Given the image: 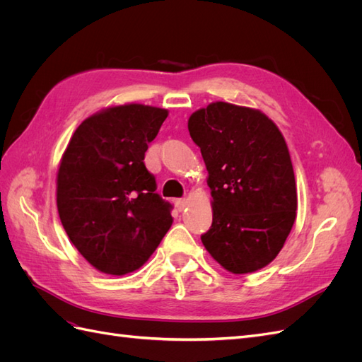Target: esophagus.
I'll return each instance as SVG.
<instances>
[{
	"label": "esophagus",
	"instance_id": "obj_1",
	"mask_svg": "<svg viewBox=\"0 0 362 362\" xmlns=\"http://www.w3.org/2000/svg\"><path fill=\"white\" fill-rule=\"evenodd\" d=\"M175 208H177L178 211H182L184 208H185V205H187V202H185V199H175Z\"/></svg>",
	"mask_w": 362,
	"mask_h": 362
}]
</instances>
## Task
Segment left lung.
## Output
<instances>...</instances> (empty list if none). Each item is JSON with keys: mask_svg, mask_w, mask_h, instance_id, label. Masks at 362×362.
I'll use <instances>...</instances> for the list:
<instances>
[{"mask_svg": "<svg viewBox=\"0 0 362 362\" xmlns=\"http://www.w3.org/2000/svg\"><path fill=\"white\" fill-rule=\"evenodd\" d=\"M189 131L213 196L205 249L237 275L262 269L279 254L298 210L286 140L266 115L228 103L194 112Z\"/></svg>", "mask_w": 362, "mask_h": 362, "instance_id": "obj_1", "label": "left lung"}]
</instances>
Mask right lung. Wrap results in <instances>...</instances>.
<instances>
[{"mask_svg":"<svg viewBox=\"0 0 362 362\" xmlns=\"http://www.w3.org/2000/svg\"><path fill=\"white\" fill-rule=\"evenodd\" d=\"M168 110L127 104L75 129L57 173V208L74 246L108 275L134 272L172 225V204L145 166Z\"/></svg>","mask_w":362,"mask_h":362,"instance_id":"right-lung-1","label":"right lung"}]
</instances>
